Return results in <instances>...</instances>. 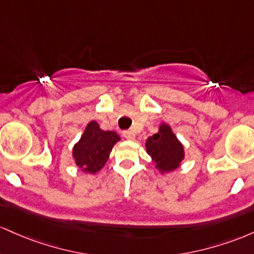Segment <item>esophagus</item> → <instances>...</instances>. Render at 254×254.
<instances>
[{
    "label": "esophagus",
    "instance_id": "1",
    "mask_svg": "<svg viewBox=\"0 0 254 254\" xmlns=\"http://www.w3.org/2000/svg\"><path fill=\"white\" fill-rule=\"evenodd\" d=\"M122 134H124L125 138L128 139V140H133V139L135 138V133L133 132V130H124Z\"/></svg>",
    "mask_w": 254,
    "mask_h": 254
}]
</instances>
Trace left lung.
Segmentation results:
<instances>
[{
	"label": "left lung",
	"mask_w": 254,
	"mask_h": 254,
	"mask_svg": "<svg viewBox=\"0 0 254 254\" xmlns=\"http://www.w3.org/2000/svg\"><path fill=\"white\" fill-rule=\"evenodd\" d=\"M145 146L156 168L162 174L178 169L185 158L184 145L167 124H162L158 132L147 138Z\"/></svg>",
	"instance_id": "obj_1"
}]
</instances>
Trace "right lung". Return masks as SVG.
Returning a JSON list of instances; mask_svg holds the SVG:
<instances>
[{
	"label": "right lung",
	"mask_w": 254,
	"mask_h": 254,
	"mask_svg": "<svg viewBox=\"0 0 254 254\" xmlns=\"http://www.w3.org/2000/svg\"><path fill=\"white\" fill-rule=\"evenodd\" d=\"M120 136L113 130H103L96 121L89 122L80 140L73 147L75 164L85 173L96 174L107 163Z\"/></svg>",
	"instance_id": "1"
}]
</instances>
